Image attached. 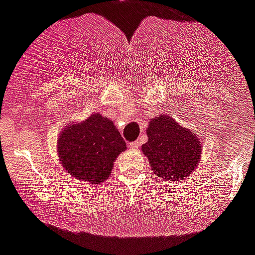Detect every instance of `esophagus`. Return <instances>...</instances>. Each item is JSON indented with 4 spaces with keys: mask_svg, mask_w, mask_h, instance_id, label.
<instances>
[{
    "mask_svg": "<svg viewBox=\"0 0 255 255\" xmlns=\"http://www.w3.org/2000/svg\"><path fill=\"white\" fill-rule=\"evenodd\" d=\"M129 149L130 150H134V151L138 150L139 149V141L136 140V141H133L132 144H129Z\"/></svg>",
    "mask_w": 255,
    "mask_h": 255,
    "instance_id": "34e87169",
    "label": "esophagus"
}]
</instances>
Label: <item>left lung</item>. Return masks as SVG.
<instances>
[{"mask_svg":"<svg viewBox=\"0 0 255 255\" xmlns=\"http://www.w3.org/2000/svg\"><path fill=\"white\" fill-rule=\"evenodd\" d=\"M146 134L147 141L142 144L141 150L155 174L178 181L189 177L198 166L201 141L196 134L181 127L168 115L151 120Z\"/></svg>","mask_w":255,"mask_h":255,"instance_id":"1","label":"left lung"}]
</instances>
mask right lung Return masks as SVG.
<instances>
[{
  "mask_svg": "<svg viewBox=\"0 0 255 255\" xmlns=\"http://www.w3.org/2000/svg\"><path fill=\"white\" fill-rule=\"evenodd\" d=\"M126 147L115 123L100 114L91 115L83 122H70L58 138L60 164L70 175L88 184L104 183Z\"/></svg>",
  "mask_w": 255,
  "mask_h": 255,
  "instance_id": "add662e5",
  "label": "right lung"
}]
</instances>
